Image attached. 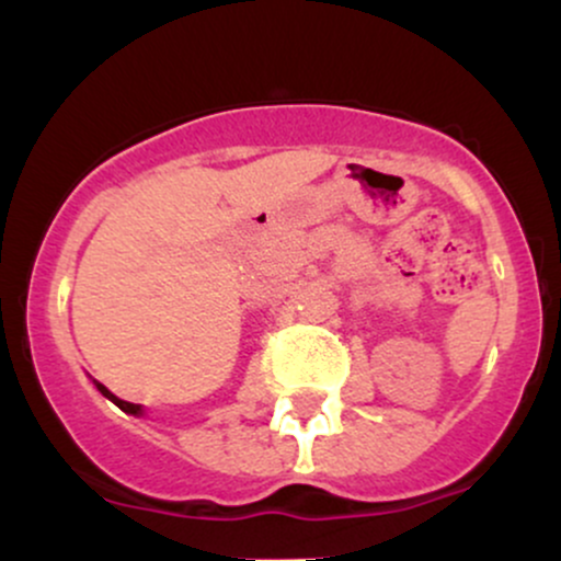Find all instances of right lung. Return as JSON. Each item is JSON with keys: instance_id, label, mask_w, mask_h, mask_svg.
I'll return each mask as SVG.
<instances>
[{"instance_id": "add662e5", "label": "right lung", "mask_w": 561, "mask_h": 561, "mask_svg": "<svg viewBox=\"0 0 561 561\" xmlns=\"http://www.w3.org/2000/svg\"><path fill=\"white\" fill-rule=\"evenodd\" d=\"M96 390H100L102 396H105V398H111V401H113L115 405H118L121 411H126V414H139V411H141V405H139V403H128V401H121V398H115L113 392L105 388V385H100V382H96Z\"/></svg>"}]
</instances>
